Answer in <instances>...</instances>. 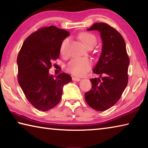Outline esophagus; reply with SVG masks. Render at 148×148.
<instances>
[{
	"mask_svg": "<svg viewBox=\"0 0 148 148\" xmlns=\"http://www.w3.org/2000/svg\"><path fill=\"white\" fill-rule=\"evenodd\" d=\"M72 80L73 81H76V82H79L81 80V79L79 78V77H72Z\"/></svg>",
	"mask_w": 148,
	"mask_h": 148,
	"instance_id": "obj_1",
	"label": "esophagus"
}]
</instances>
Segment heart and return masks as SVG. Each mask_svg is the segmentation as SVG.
Here are the masks:
<instances>
[{
    "instance_id": "1",
    "label": "heart",
    "mask_w": 148,
    "mask_h": 148,
    "mask_svg": "<svg viewBox=\"0 0 148 148\" xmlns=\"http://www.w3.org/2000/svg\"><path fill=\"white\" fill-rule=\"evenodd\" d=\"M78 38L85 46H95L97 42V36L95 34L88 32H82L78 34ZM69 43V39L66 38L62 42L60 47V52L64 54L66 51V47ZM92 61L87 58H74L69 62L66 69L70 73L75 76H83L86 74L92 66Z\"/></svg>"
}]
</instances>
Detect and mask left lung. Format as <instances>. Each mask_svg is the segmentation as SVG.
I'll return each mask as SVG.
<instances>
[{"mask_svg":"<svg viewBox=\"0 0 148 148\" xmlns=\"http://www.w3.org/2000/svg\"><path fill=\"white\" fill-rule=\"evenodd\" d=\"M87 30L99 31L103 45L93 70L100 77L90 79L92 87L85 93V99L92 108L104 111L118 102L126 88L130 60L124 39L114 27L105 23H96Z\"/></svg>","mask_w":148,"mask_h":148,"instance_id":"1","label":"left lung"}]
</instances>
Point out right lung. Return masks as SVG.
<instances>
[{"label": "right lung", "mask_w": 148, "mask_h": 148, "mask_svg": "<svg viewBox=\"0 0 148 148\" xmlns=\"http://www.w3.org/2000/svg\"><path fill=\"white\" fill-rule=\"evenodd\" d=\"M69 32L55 26L41 27L24 41L17 56V80L28 101L46 112L61 101L62 87L72 81L64 72L49 74L52 61L59 58L62 40Z\"/></svg>", "instance_id": "obj_1"}]
</instances>
